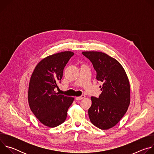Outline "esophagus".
Returning a JSON list of instances; mask_svg holds the SVG:
<instances>
[{"label": "esophagus", "mask_w": 154, "mask_h": 154, "mask_svg": "<svg viewBox=\"0 0 154 154\" xmlns=\"http://www.w3.org/2000/svg\"><path fill=\"white\" fill-rule=\"evenodd\" d=\"M85 97V95H82L81 96H79V97H75V99L77 100H81V99H83V98Z\"/></svg>", "instance_id": "obj_1"}]
</instances>
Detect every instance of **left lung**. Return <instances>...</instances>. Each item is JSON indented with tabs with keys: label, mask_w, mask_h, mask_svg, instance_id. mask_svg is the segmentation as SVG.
Here are the masks:
<instances>
[{
	"label": "left lung",
	"mask_w": 154,
	"mask_h": 154,
	"mask_svg": "<svg viewBox=\"0 0 154 154\" xmlns=\"http://www.w3.org/2000/svg\"><path fill=\"white\" fill-rule=\"evenodd\" d=\"M82 54L92 63L97 72V80L103 83L99 98L91 97L90 119L97 127L109 129L122 119L130 105V89L127 75L122 65L105 53L86 51Z\"/></svg>",
	"instance_id": "1"
}]
</instances>
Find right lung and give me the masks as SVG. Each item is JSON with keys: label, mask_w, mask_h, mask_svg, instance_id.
Returning <instances> with one entry per match:
<instances>
[{"label": "right lung", "mask_w": 154, "mask_h": 154, "mask_svg": "<svg viewBox=\"0 0 154 154\" xmlns=\"http://www.w3.org/2000/svg\"><path fill=\"white\" fill-rule=\"evenodd\" d=\"M65 51L42 59L35 67L29 83L28 100L32 112L45 125L55 127L66 119L74 98L55 91L63 77V69L74 55Z\"/></svg>", "instance_id": "add662e5"}]
</instances>
